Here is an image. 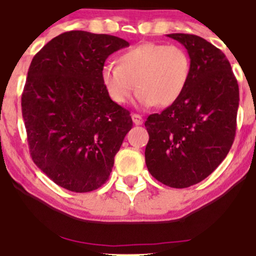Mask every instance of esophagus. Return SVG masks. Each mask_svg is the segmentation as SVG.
Returning a JSON list of instances; mask_svg holds the SVG:
<instances>
[{
    "label": "esophagus",
    "instance_id": "34e87169",
    "mask_svg": "<svg viewBox=\"0 0 256 256\" xmlns=\"http://www.w3.org/2000/svg\"><path fill=\"white\" fill-rule=\"evenodd\" d=\"M131 118H132V120H134V122L136 125H142V124H143V122H144L143 117H142V116L137 114V113H134V114L131 116Z\"/></svg>",
    "mask_w": 256,
    "mask_h": 256
}]
</instances>
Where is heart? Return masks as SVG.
Instances as JSON below:
<instances>
[{
	"instance_id": "b5f03b06",
	"label": "heart",
	"mask_w": 256,
	"mask_h": 256,
	"mask_svg": "<svg viewBox=\"0 0 256 256\" xmlns=\"http://www.w3.org/2000/svg\"><path fill=\"white\" fill-rule=\"evenodd\" d=\"M192 76V61L182 47L146 42L126 50L118 64H105L102 79L110 98L128 102L136 84L138 102L145 108L172 105L186 90Z\"/></svg>"
}]
</instances>
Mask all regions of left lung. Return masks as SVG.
Here are the masks:
<instances>
[{
    "instance_id": "1",
    "label": "left lung",
    "mask_w": 256,
    "mask_h": 256,
    "mask_svg": "<svg viewBox=\"0 0 256 256\" xmlns=\"http://www.w3.org/2000/svg\"><path fill=\"white\" fill-rule=\"evenodd\" d=\"M186 48L192 76L180 98L145 122V163L168 186H192L227 157L236 131L238 85L218 48L192 34H168Z\"/></svg>"
}]
</instances>
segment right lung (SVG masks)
I'll list each match as a JSON object with an SVG mask.
<instances>
[{"label":"right lung","instance_id":"obj_1","mask_svg":"<svg viewBox=\"0 0 256 256\" xmlns=\"http://www.w3.org/2000/svg\"><path fill=\"white\" fill-rule=\"evenodd\" d=\"M128 44L70 30L52 38L29 66L21 106L30 156L70 192L102 186L131 130L130 112L110 98L102 79L106 59Z\"/></svg>","mask_w":256,"mask_h":256}]
</instances>
